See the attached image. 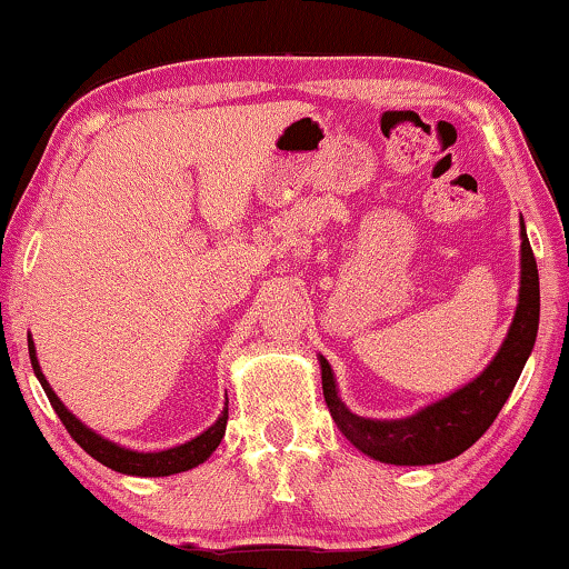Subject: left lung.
Segmentation results:
<instances>
[{
    "label": "left lung",
    "mask_w": 569,
    "mask_h": 569,
    "mask_svg": "<svg viewBox=\"0 0 569 569\" xmlns=\"http://www.w3.org/2000/svg\"><path fill=\"white\" fill-rule=\"evenodd\" d=\"M520 238H523L520 243V300L508 339L502 341L500 352L489 362V368L461 391L450 393L448 399L432 403L415 417L391 419V422L365 419L352 415L341 403L331 365L321 357L326 407L341 435L355 448L383 463L427 466L461 456L489 430V425L495 422L516 388L536 345V331H539V269H536L523 222H520Z\"/></svg>",
    "instance_id": "1"
}]
</instances>
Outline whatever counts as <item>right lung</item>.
<instances>
[{
  "label": "right lung",
  "mask_w": 569,
  "mask_h": 569,
  "mask_svg": "<svg viewBox=\"0 0 569 569\" xmlns=\"http://www.w3.org/2000/svg\"><path fill=\"white\" fill-rule=\"evenodd\" d=\"M28 349H30V362H33V370L38 380H41L46 396H49L53 411H57L61 425L67 427V432L72 435L77 446H80L84 453H90L96 461H100L108 469L113 471H121V473H131V477H170V473H181V471H189L193 466L204 463L209 456H212V450L220 446L222 435H224V425H228V407L220 415V419L209 427L207 432H201L199 438H193L191 442H183V446L178 448H168V450H160V453H137V450H127L121 446H116V442L100 438L90 430V427H84L80 419H77L72 411H69L64 403L59 401V396L51 391L49 380L43 378L41 368H38V360H36V347L33 341L28 339Z\"/></svg>",
  "instance_id": "obj_1"
}]
</instances>
